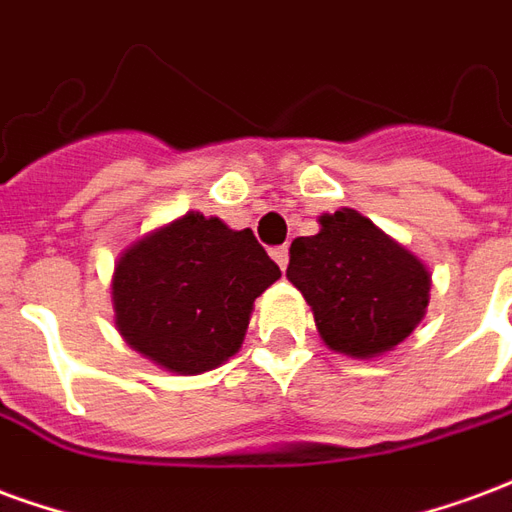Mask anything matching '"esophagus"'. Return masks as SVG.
Here are the masks:
<instances>
[{"label":"esophagus","instance_id":"esophagus-1","mask_svg":"<svg viewBox=\"0 0 512 512\" xmlns=\"http://www.w3.org/2000/svg\"><path fill=\"white\" fill-rule=\"evenodd\" d=\"M270 256L275 259V264H278L281 270H286V264H289V248H286V245H278V248H272Z\"/></svg>","mask_w":512,"mask_h":512}]
</instances>
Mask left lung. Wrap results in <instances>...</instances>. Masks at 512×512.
<instances>
[{
	"mask_svg": "<svg viewBox=\"0 0 512 512\" xmlns=\"http://www.w3.org/2000/svg\"><path fill=\"white\" fill-rule=\"evenodd\" d=\"M319 226V234L292 242L286 278L311 305L333 352H390L423 322L431 272L357 210L324 212Z\"/></svg>",
	"mask_w": 512,
	"mask_h": 512,
	"instance_id": "left-lung-1",
	"label": "left lung"
}]
</instances>
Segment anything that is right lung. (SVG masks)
Segmentation results:
<instances>
[{
    "mask_svg": "<svg viewBox=\"0 0 512 512\" xmlns=\"http://www.w3.org/2000/svg\"><path fill=\"white\" fill-rule=\"evenodd\" d=\"M278 278L251 229L188 212L119 256L114 322L128 346L171 374H204L240 352L253 300Z\"/></svg>",
    "mask_w": 512,
    "mask_h": 512,
    "instance_id": "add662e5",
    "label": "right lung"
}]
</instances>
